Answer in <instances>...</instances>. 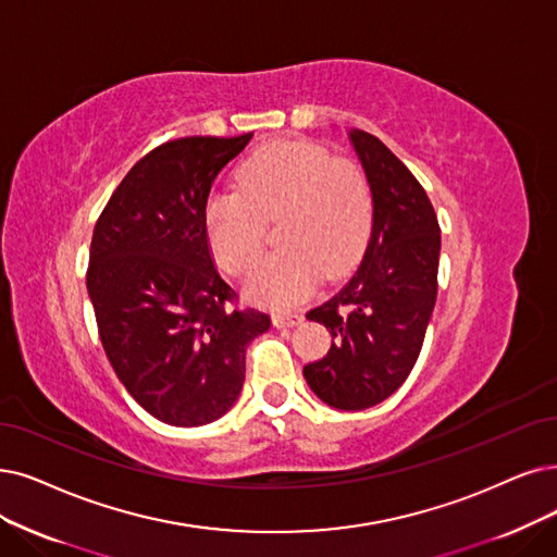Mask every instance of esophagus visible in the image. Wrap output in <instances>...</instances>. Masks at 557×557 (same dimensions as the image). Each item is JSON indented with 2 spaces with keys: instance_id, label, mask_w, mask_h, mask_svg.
<instances>
[{
  "instance_id": "esophagus-1",
  "label": "esophagus",
  "mask_w": 557,
  "mask_h": 557,
  "mask_svg": "<svg viewBox=\"0 0 557 557\" xmlns=\"http://www.w3.org/2000/svg\"><path fill=\"white\" fill-rule=\"evenodd\" d=\"M301 315L299 313H274L272 322L276 329H293L297 324H301Z\"/></svg>"
}]
</instances>
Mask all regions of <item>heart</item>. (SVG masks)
Returning <instances> with one entry per match:
<instances>
[{"label":"heart","instance_id":"1","mask_svg":"<svg viewBox=\"0 0 557 557\" xmlns=\"http://www.w3.org/2000/svg\"><path fill=\"white\" fill-rule=\"evenodd\" d=\"M281 216V251L262 258L244 293L260 306L290 308L310 295L322 272L338 276L361 258L372 228L366 173L308 141H274L237 169V191L212 194L206 233L216 262L242 274L262 249V221Z\"/></svg>","mask_w":557,"mask_h":557}]
</instances>
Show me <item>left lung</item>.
I'll use <instances>...</instances> for the list:
<instances>
[{"mask_svg":"<svg viewBox=\"0 0 557 557\" xmlns=\"http://www.w3.org/2000/svg\"><path fill=\"white\" fill-rule=\"evenodd\" d=\"M372 191V233L361 264L306 313L331 333L322 361L304 368L324 405L361 411L409 376L436 304L441 231L425 189L376 137L347 129Z\"/></svg>","mask_w":557,"mask_h":557,"instance_id":"1","label":"left lung"}]
</instances>
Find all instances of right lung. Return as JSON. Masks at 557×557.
I'll use <instances>...</instances> for the list:
<instances>
[{
	"label": "right lung",
	"mask_w": 557,
	"mask_h": 557,
	"mask_svg": "<svg viewBox=\"0 0 557 557\" xmlns=\"http://www.w3.org/2000/svg\"><path fill=\"white\" fill-rule=\"evenodd\" d=\"M187 137L139 160L111 194L91 242L86 287L107 359L125 391L173 428L219 420L239 397L247 347L272 324L219 276L206 233L214 177L247 148Z\"/></svg>",
	"instance_id": "obj_1"
}]
</instances>
